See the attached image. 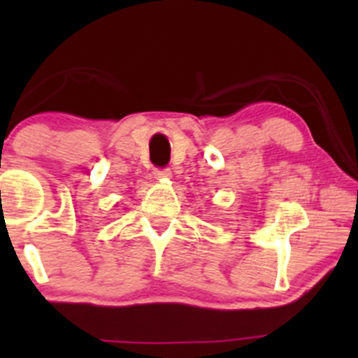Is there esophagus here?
<instances>
[{
  "label": "esophagus",
  "mask_w": 358,
  "mask_h": 358,
  "mask_svg": "<svg viewBox=\"0 0 358 358\" xmlns=\"http://www.w3.org/2000/svg\"><path fill=\"white\" fill-rule=\"evenodd\" d=\"M154 178H157V180H168V178H171V169H169V168L156 169V171H154Z\"/></svg>",
  "instance_id": "34e87169"
}]
</instances>
